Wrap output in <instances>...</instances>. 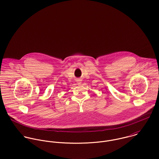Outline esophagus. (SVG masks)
<instances>
[{"mask_svg": "<svg viewBox=\"0 0 159 159\" xmlns=\"http://www.w3.org/2000/svg\"><path fill=\"white\" fill-rule=\"evenodd\" d=\"M78 83H81V82H80V81H78Z\"/></svg>", "mask_w": 159, "mask_h": 159, "instance_id": "obj_1", "label": "esophagus"}]
</instances>
